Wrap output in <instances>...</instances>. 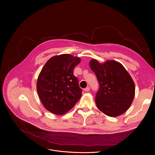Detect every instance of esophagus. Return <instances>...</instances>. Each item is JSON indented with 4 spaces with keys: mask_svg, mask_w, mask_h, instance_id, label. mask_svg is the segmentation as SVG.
I'll list each match as a JSON object with an SVG mask.
<instances>
[{
    "mask_svg": "<svg viewBox=\"0 0 155 155\" xmlns=\"http://www.w3.org/2000/svg\"><path fill=\"white\" fill-rule=\"evenodd\" d=\"M84 91H90V87H86V88L84 89Z\"/></svg>",
    "mask_w": 155,
    "mask_h": 155,
    "instance_id": "esophagus-1",
    "label": "esophagus"
}]
</instances>
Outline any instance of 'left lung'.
Here are the masks:
<instances>
[{
  "mask_svg": "<svg viewBox=\"0 0 155 155\" xmlns=\"http://www.w3.org/2000/svg\"><path fill=\"white\" fill-rule=\"evenodd\" d=\"M90 67L99 83L95 98L97 108L111 117L125 112L135 95L134 83L127 71L115 61L100 64L91 59Z\"/></svg>",
  "mask_w": 155,
  "mask_h": 155,
  "instance_id": "8db88e82",
  "label": "left lung"
}]
</instances>
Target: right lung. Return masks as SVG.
<instances>
[{
    "label": "right lung",
    "instance_id": "right-lung-1",
    "mask_svg": "<svg viewBox=\"0 0 155 155\" xmlns=\"http://www.w3.org/2000/svg\"><path fill=\"white\" fill-rule=\"evenodd\" d=\"M80 58L68 54L54 56L49 59L37 79V90L44 107L56 115L70 110L82 94L73 71Z\"/></svg>",
    "mask_w": 155,
    "mask_h": 155
}]
</instances>
